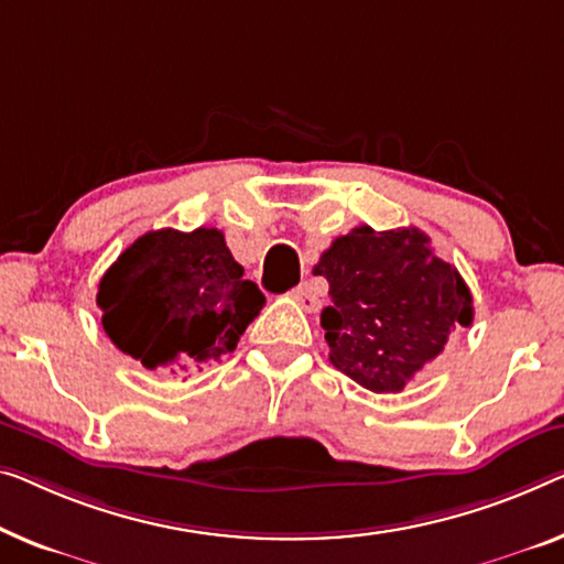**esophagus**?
<instances>
[{
  "label": "esophagus",
  "instance_id": "34e87169",
  "mask_svg": "<svg viewBox=\"0 0 564 564\" xmlns=\"http://www.w3.org/2000/svg\"><path fill=\"white\" fill-rule=\"evenodd\" d=\"M293 299H296L299 306L308 311V314H316V311L322 308V299H318V293L314 291V285H311L308 281H304L293 289Z\"/></svg>",
  "mask_w": 564,
  "mask_h": 564
}]
</instances>
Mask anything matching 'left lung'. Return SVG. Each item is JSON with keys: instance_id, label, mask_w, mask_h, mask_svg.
Listing matches in <instances>:
<instances>
[{"instance_id": "left-lung-1", "label": "left lung", "mask_w": 564, "mask_h": 564, "mask_svg": "<svg viewBox=\"0 0 564 564\" xmlns=\"http://www.w3.org/2000/svg\"><path fill=\"white\" fill-rule=\"evenodd\" d=\"M314 273L329 281L332 306L322 311L329 362L377 394L405 390L451 329L474 322L466 281L417 228H355L324 250Z\"/></svg>"}]
</instances>
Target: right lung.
Listing matches in <instances>:
<instances>
[{
  "mask_svg": "<svg viewBox=\"0 0 564 564\" xmlns=\"http://www.w3.org/2000/svg\"><path fill=\"white\" fill-rule=\"evenodd\" d=\"M104 329L154 375L202 369L230 355L265 296L215 228L141 235L98 283Z\"/></svg>",
  "mask_w": 564,
  "mask_h": 564,
  "instance_id": "right-lung-1",
  "label": "right lung"
}]
</instances>
